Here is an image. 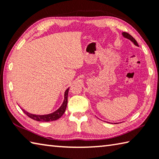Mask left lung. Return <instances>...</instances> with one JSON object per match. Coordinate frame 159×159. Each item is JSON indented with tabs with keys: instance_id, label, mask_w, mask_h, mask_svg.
I'll return each mask as SVG.
<instances>
[{
	"instance_id": "obj_1",
	"label": "left lung",
	"mask_w": 159,
	"mask_h": 159,
	"mask_svg": "<svg viewBox=\"0 0 159 159\" xmlns=\"http://www.w3.org/2000/svg\"><path fill=\"white\" fill-rule=\"evenodd\" d=\"M122 35H123V37L125 38V39H129V40H130V41L133 42V43L136 45V46H139V45H138V42H137V41H135V39H134L133 36H130V34H128V33H126V32H123V33H122Z\"/></svg>"
}]
</instances>
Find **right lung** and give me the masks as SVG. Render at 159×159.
Listing matches in <instances>:
<instances>
[{"label": "right lung", "mask_w": 159, "mask_h": 159, "mask_svg": "<svg viewBox=\"0 0 159 159\" xmlns=\"http://www.w3.org/2000/svg\"><path fill=\"white\" fill-rule=\"evenodd\" d=\"M69 90V88H67V89L65 90V92H64V99L63 103L61 105V107L57 110H56L55 111L51 113V114H45V115H36V114H30V113L26 111L25 110H24L23 109H22V111L26 116H28L29 118H31L35 120H37V121L48 122V121H52V120H57L64 114V113L65 112V110L67 106V102H68Z\"/></svg>", "instance_id": "obj_1"}]
</instances>
